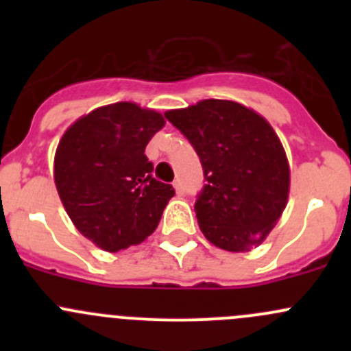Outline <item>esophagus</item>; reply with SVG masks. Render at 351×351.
Listing matches in <instances>:
<instances>
[{"label":"esophagus","instance_id":"obj_1","mask_svg":"<svg viewBox=\"0 0 351 351\" xmlns=\"http://www.w3.org/2000/svg\"><path fill=\"white\" fill-rule=\"evenodd\" d=\"M173 186H175V190H176V193H178V195H183V193H185V189H183V185H182V182H180V180H175Z\"/></svg>","mask_w":351,"mask_h":351}]
</instances>
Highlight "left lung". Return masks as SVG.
I'll return each instance as SVG.
<instances>
[{"instance_id":"8db88e82","label":"left lung","mask_w":351,"mask_h":351,"mask_svg":"<svg viewBox=\"0 0 351 351\" xmlns=\"http://www.w3.org/2000/svg\"><path fill=\"white\" fill-rule=\"evenodd\" d=\"M165 117L200 158L205 185L195 214L205 238L234 253L260 244L280 219L290 185L285 151L270 123L229 100L198 101Z\"/></svg>"}]
</instances>
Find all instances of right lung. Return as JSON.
I'll list each match as a JSON object with an SVG mask.
<instances>
[{
	"mask_svg": "<svg viewBox=\"0 0 351 351\" xmlns=\"http://www.w3.org/2000/svg\"><path fill=\"white\" fill-rule=\"evenodd\" d=\"M161 113L130 101L93 110L73 123L56 151L54 182L77 231L115 253L141 244L161 221L175 189L153 176L144 154Z\"/></svg>",
	"mask_w": 351,
	"mask_h": 351,
	"instance_id": "1",
	"label": "right lung"
}]
</instances>
